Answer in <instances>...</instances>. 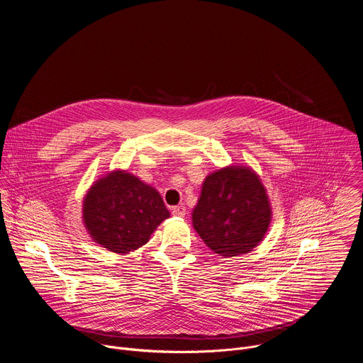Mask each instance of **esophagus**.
<instances>
[{
	"mask_svg": "<svg viewBox=\"0 0 363 363\" xmlns=\"http://www.w3.org/2000/svg\"><path fill=\"white\" fill-rule=\"evenodd\" d=\"M172 214H174V216H178V217H185V216H186V208H185L184 205L172 206Z\"/></svg>",
	"mask_w": 363,
	"mask_h": 363,
	"instance_id": "obj_1",
	"label": "esophagus"
}]
</instances>
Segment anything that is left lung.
<instances>
[{"instance_id": "left-lung-1", "label": "left lung", "mask_w": 363, "mask_h": 363, "mask_svg": "<svg viewBox=\"0 0 363 363\" xmlns=\"http://www.w3.org/2000/svg\"><path fill=\"white\" fill-rule=\"evenodd\" d=\"M272 210L250 168H223L203 181L192 224L206 247L224 258L250 252L267 233Z\"/></svg>"}]
</instances>
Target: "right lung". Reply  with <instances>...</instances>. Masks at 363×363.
<instances>
[{"label": "right lung", "instance_id": "1", "mask_svg": "<svg viewBox=\"0 0 363 363\" xmlns=\"http://www.w3.org/2000/svg\"><path fill=\"white\" fill-rule=\"evenodd\" d=\"M169 211L161 195L139 178L115 171L87 192L83 220L91 238L105 248L126 254L147 242Z\"/></svg>", "mask_w": 363, "mask_h": 363}]
</instances>
